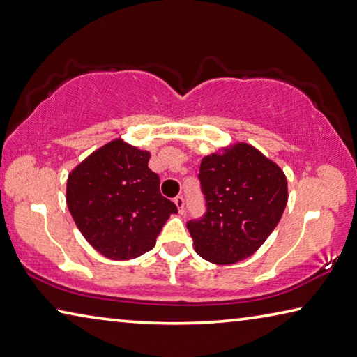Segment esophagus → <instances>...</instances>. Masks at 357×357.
I'll use <instances>...</instances> for the list:
<instances>
[{
  "label": "esophagus",
  "instance_id": "1",
  "mask_svg": "<svg viewBox=\"0 0 357 357\" xmlns=\"http://www.w3.org/2000/svg\"><path fill=\"white\" fill-rule=\"evenodd\" d=\"M174 203H176V206H178V209H179V213H184V205H185L184 197H183V195H178L176 199H174Z\"/></svg>",
  "mask_w": 357,
  "mask_h": 357
}]
</instances>
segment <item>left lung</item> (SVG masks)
Returning <instances> with one entry per match:
<instances>
[{
	"mask_svg": "<svg viewBox=\"0 0 357 357\" xmlns=\"http://www.w3.org/2000/svg\"><path fill=\"white\" fill-rule=\"evenodd\" d=\"M199 179L206 211L188 222L195 251L219 265L252 256L286 208L282 169L251 144L236 143L203 158Z\"/></svg>",
	"mask_w": 357,
	"mask_h": 357,
	"instance_id": "1",
	"label": "left lung"
}]
</instances>
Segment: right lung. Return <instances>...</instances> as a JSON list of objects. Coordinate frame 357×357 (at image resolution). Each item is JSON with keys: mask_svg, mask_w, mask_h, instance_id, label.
<instances>
[{"mask_svg": "<svg viewBox=\"0 0 357 357\" xmlns=\"http://www.w3.org/2000/svg\"><path fill=\"white\" fill-rule=\"evenodd\" d=\"M151 154L114 139L68 176L66 203L90 245L105 257L127 260L151 251L176 205L160 194Z\"/></svg>", "mask_w": 357, "mask_h": 357, "instance_id": "right-lung-1", "label": "right lung"}]
</instances>
